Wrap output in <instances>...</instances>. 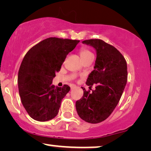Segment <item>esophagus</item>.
I'll return each instance as SVG.
<instances>
[{"mask_svg":"<svg viewBox=\"0 0 151 151\" xmlns=\"http://www.w3.org/2000/svg\"><path fill=\"white\" fill-rule=\"evenodd\" d=\"M76 86H75V85H72V86H71V89H73V88H76Z\"/></svg>","mask_w":151,"mask_h":151,"instance_id":"obj_1","label":"esophagus"}]
</instances>
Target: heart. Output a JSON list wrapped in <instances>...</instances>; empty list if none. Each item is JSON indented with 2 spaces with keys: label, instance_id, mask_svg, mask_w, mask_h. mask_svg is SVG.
Here are the masks:
<instances>
[{
  "label": "heart",
  "instance_id": "obj_1",
  "mask_svg": "<svg viewBox=\"0 0 151 151\" xmlns=\"http://www.w3.org/2000/svg\"><path fill=\"white\" fill-rule=\"evenodd\" d=\"M80 55L81 57V59H84L88 56H91V55H93V54L88 49L82 48L80 51Z\"/></svg>",
  "mask_w": 151,
  "mask_h": 151
}]
</instances>
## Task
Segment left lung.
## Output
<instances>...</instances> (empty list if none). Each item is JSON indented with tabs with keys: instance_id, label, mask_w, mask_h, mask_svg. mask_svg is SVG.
Listing matches in <instances>:
<instances>
[{
	"instance_id": "1",
	"label": "left lung",
	"mask_w": 151,
	"mask_h": 151,
	"mask_svg": "<svg viewBox=\"0 0 151 151\" xmlns=\"http://www.w3.org/2000/svg\"><path fill=\"white\" fill-rule=\"evenodd\" d=\"M83 44L96 51L94 70L86 80V85H96V89L86 91L76 101L79 117L86 122L100 123L110 115L118 104L127 82V65L116 48L100 39L84 40Z\"/></svg>"
}]
</instances>
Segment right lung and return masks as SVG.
<instances>
[{"label": "right lung", "instance_id": "add662e5", "mask_svg": "<svg viewBox=\"0 0 151 151\" xmlns=\"http://www.w3.org/2000/svg\"><path fill=\"white\" fill-rule=\"evenodd\" d=\"M80 40L49 38L31 48L24 55L18 74L21 102L35 120L46 122L58 113L61 101L70 91L52 84L55 73Z\"/></svg>", "mask_w": 151, "mask_h": 151}]
</instances>
